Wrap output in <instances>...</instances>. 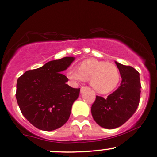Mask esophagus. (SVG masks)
<instances>
[{"mask_svg":"<svg viewBox=\"0 0 157 157\" xmlns=\"http://www.w3.org/2000/svg\"><path fill=\"white\" fill-rule=\"evenodd\" d=\"M88 87H81V88H80V93L82 94V93H83V92L85 91V90H88Z\"/></svg>","mask_w":157,"mask_h":157,"instance_id":"esophagus-1","label":"esophagus"}]
</instances>
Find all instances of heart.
<instances>
[{
	"mask_svg": "<svg viewBox=\"0 0 157 157\" xmlns=\"http://www.w3.org/2000/svg\"><path fill=\"white\" fill-rule=\"evenodd\" d=\"M69 80L75 82L89 81L97 93L106 94L116 89L119 84L121 72L115 64L96 59L82 61L79 69L71 68L67 72Z\"/></svg>",
	"mask_w": 157,
	"mask_h": 157,
	"instance_id": "obj_1",
	"label": "heart"
}]
</instances>
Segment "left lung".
<instances>
[{
	"instance_id": "left-lung-1",
	"label": "left lung",
	"mask_w": 157,
	"mask_h": 157,
	"mask_svg": "<svg viewBox=\"0 0 157 157\" xmlns=\"http://www.w3.org/2000/svg\"><path fill=\"white\" fill-rule=\"evenodd\" d=\"M115 63L122 78L121 86L105 99L97 96L91 106L94 121L107 129L119 127L132 116L139 105L141 92L138 71L129 66Z\"/></svg>"
}]
</instances>
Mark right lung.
Masks as SVG:
<instances>
[{"label": "right lung", "instance_id": "obj_1", "mask_svg": "<svg viewBox=\"0 0 157 157\" xmlns=\"http://www.w3.org/2000/svg\"><path fill=\"white\" fill-rule=\"evenodd\" d=\"M74 60V57L51 60L18 78L17 104L25 118L37 129L52 131L61 127L69 118L80 89L67 85L69 79L61 72Z\"/></svg>", "mask_w": 157, "mask_h": 157}]
</instances>
